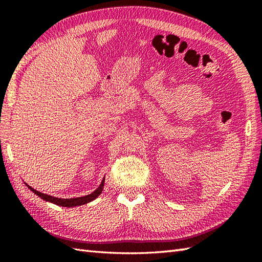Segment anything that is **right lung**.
Listing matches in <instances>:
<instances>
[{"label": "right lung", "mask_w": 262, "mask_h": 262, "mask_svg": "<svg viewBox=\"0 0 262 262\" xmlns=\"http://www.w3.org/2000/svg\"><path fill=\"white\" fill-rule=\"evenodd\" d=\"M103 185H104V178L103 180L101 181V185L99 186V188L97 190H94L92 193L90 194H86V196H83V197H77V198H70V199H63V198H56V197H53V196H49V194L46 193H42L40 191H37L36 189L31 188L30 186H28V188L30 189L32 192H35L37 196L40 197L41 199L46 200V202H51L55 205H58V206H63V207H74V206H81V205H84L86 203H90L92 200L96 199L100 193L102 192V189H103Z\"/></svg>", "instance_id": "add662e5"}]
</instances>
